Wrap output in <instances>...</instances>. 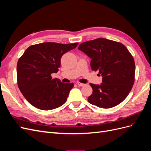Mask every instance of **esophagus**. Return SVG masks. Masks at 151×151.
Returning a JSON list of instances; mask_svg holds the SVG:
<instances>
[{
	"mask_svg": "<svg viewBox=\"0 0 151 151\" xmlns=\"http://www.w3.org/2000/svg\"><path fill=\"white\" fill-rule=\"evenodd\" d=\"M77 84L78 85V86H85L86 84H83V83H79V82H77Z\"/></svg>",
	"mask_w": 151,
	"mask_h": 151,
	"instance_id": "obj_1",
	"label": "esophagus"
}]
</instances>
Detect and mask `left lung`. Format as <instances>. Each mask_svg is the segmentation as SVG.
<instances>
[{
    "label": "left lung",
    "mask_w": 151,
    "mask_h": 151,
    "mask_svg": "<svg viewBox=\"0 0 151 151\" xmlns=\"http://www.w3.org/2000/svg\"><path fill=\"white\" fill-rule=\"evenodd\" d=\"M78 49L91 59V67L99 71L102 83H90L93 93L88 101L102 108L116 106L129 94L135 81L134 59L124 45L105 38L81 43Z\"/></svg>",
    "instance_id": "8db88e82"
}]
</instances>
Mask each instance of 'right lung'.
<instances>
[{"mask_svg":"<svg viewBox=\"0 0 151 151\" xmlns=\"http://www.w3.org/2000/svg\"><path fill=\"white\" fill-rule=\"evenodd\" d=\"M78 43L54 42L31 45L17 64V85L24 97L33 106L50 110L64 104L74 83H62L52 74L60 67L63 54L74 49Z\"/></svg>","mask_w":151,"mask_h":151,"instance_id":"1","label":"right lung"}]
</instances>
